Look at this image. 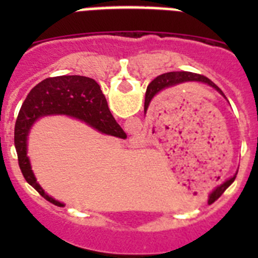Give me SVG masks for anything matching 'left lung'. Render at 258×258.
<instances>
[{
  "label": "left lung",
  "mask_w": 258,
  "mask_h": 258,
  "mask_svg": "<svg viewBox=\"0 0 258 258\" xmlns=\"http://www.w3.org/2000/svg\"><path fill=\"white\" fill-rule=\"evenodd\" d=\"M183 81H203V83H207L208 85L213 86L214 89H217L218 92L222 94V92H221L220 89L217 88V86L214 85L213 83H212L211 80L207 79V77L202 76V75H197V74H191V72H168V74H163L160 75V76H157L156 79L152 80L151 83H150V85L147 86V92H146V103L145 106L147 107V104L150 103V101H151L152 98L155 97V95L157 94V93L160 92V90H163V89L168 88V86H172V85H175V84H179V83H183ZM235 179V177H232L231 179H229V181H226L225 183L222 184V186H220V187L217 188V190L214 191L213 194L211 195V199H209V203L214 202V200H217L218 198L222 195V192L225 190H226L227 187H229L230 184H231V182Z\"/></svg>",
  "instance_id": "left-lung-1"
}]
</instances>
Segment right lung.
Wrapping results in <instances>:
<instances>
[{
  "label": "right lung",
  "instance_id": "add662e5",
  "mask_svg": "<svg viewBox=\"0 0 258 258\" xmlns=\"http://www.w3.org/2000/svg\"><path fill=\"white\" fill-rule=\"evenodd\" d=\"M64 113L84 120L102 133L125 138L126 134L116 122L106 97L97 81L85 76H56L41 81L27 95L15 122L14 145L20 170L26 181L41 197L54 206L64 207L50 198L36 182L27 157V134L36 118L44 115Z\"/></svg>",
  "mask_w": 258,
  "mask_h": 258
}]
</instances>
